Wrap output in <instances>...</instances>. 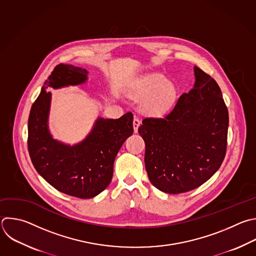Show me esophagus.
I'll list each match as a JSON object with an SVG mask.
<instances>
[{"label": "esophagus", "instance_id": "obj_1", "mask_svg": "<svg viewBox=\"0 0 256 256\" xmlns=\"http://www.w3.org/2000/svg\"><path fill=\"white\" fill-rule=\"evenodd\" d=\"M132 124H134V132H138V126H140V120H138V118H134V122H132Z\"/></svg>", "mask_w": 256, "mask_h": 256}]
</instances>
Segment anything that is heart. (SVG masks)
Masks as SVG:
<instances>
[{"label": "heart", "instance_id": "1", "mask_svg": "<svg viewBox=\"0 0 256 256\" xmlns=\"http://www.w3.org/2000/svg\"><path fill=\"white\" fill-rule=\"evenodd\" d=\"M134 92L146 100V110L152 114H160L171 108L177 98V90L166 77L158 73H152L142 77L136 82Z\"/></svg>", "mask_w": 256, "mask_h": 256}]
</instances>
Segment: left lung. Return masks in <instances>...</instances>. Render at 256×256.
Segmentation results:
<instances>
[{
    "label": "left lung",
    "mask_w": 256,
    "mask_h": 256,
    "mask_svg": "<svg viewBox=\"0 0 256 256\" xmlns=\"http://www.w3.org/2000/svg\"><path fill=\"white\" fill-rule=\"evenodd\" d=\"M194 88L164 118H146L138 128L144 164L160 191L180 194L207 182L226 152L228 110L217 82L194 66Z\"/></svg>",
    "instance_id": "left-lung-1"
}]
</instances>
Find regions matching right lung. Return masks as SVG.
<instances>
[{
    "label": "right lung",
    "instance_id": "1",
    "mask_svg": "<svg viewBox=\"0 0 256 256\" xmlns=\"http://www.w3.org/2000/svg\"><path fill=\"white\" fill-rule=\"evenodd\" d=\"M88 70L59 64L44 82L28 120V150L33 166L56 190L81 199L98 196L110 185L114 158L134 132L132 112L118 120L98 118L90 132L73 146L53 138L49 126L51 92L88 80Z\"/></svg>",
    "mask_w": 256,
    "mask_h": 256
}]
</instances>
